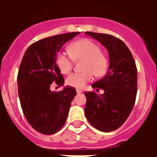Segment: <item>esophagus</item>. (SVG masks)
<instances>
[{
	"mask_svg": "<svg viewBox=\"0 0 157 157\" xmlns=\"http://www.w3.org/2000/svg\"><path fill=\"white\" fill-rule=\"evenodd\" d=\"M76 92L77 93H82V92H83V91H82V89H76Z\"/></svg>",
	"mask_w": 157,
	"mask_h": 157,
	"instance_id": "esophagus-1",
	"label": "esophagus"
}]
</instances>
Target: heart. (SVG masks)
<instances>
[{
  "instance_id": "heart-1",
  "label": "heart",
  "mask_w": 157,
  "mask_h": 157,
  "mask_svg": "<svg viewBox=\"0 0 157 157\" xmlns=\"http://www.w3.org/2000/svg\"><path fill=\"white\" fill-rule=\"evenodd\" d=\"M69 54L59 51L56 55L55 61L59 71L68 73L73 67L74 60H83L82 72H73L66 77V83L71 86L82 88L92 81V75L101 77L105 75L109 67V61L101 48L96 43L87 39H82L69 44Z\"/></svg>"
}]
</instances>
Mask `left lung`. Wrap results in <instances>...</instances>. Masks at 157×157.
<instances>
[{
	"mask_svg": "<svg viewBox=\"0 0 157 157\" xmlns=\"http://www.w3.org/2000/svg\"><path fill=\"white\" fill-rule=\"evenodd\" d=\"M97 39L109 53L108 73L93 83L96 91L86 92L85 114L91 124L102 132H111L121 126L130 114L137 93V68L131 52L121 39L114 36L86 32Z\"/></svg>",
	"mask_w": 157,
	"mask_h": 157,
	"instance_id": "1",
	"label": "left lung"
}]
</instances>
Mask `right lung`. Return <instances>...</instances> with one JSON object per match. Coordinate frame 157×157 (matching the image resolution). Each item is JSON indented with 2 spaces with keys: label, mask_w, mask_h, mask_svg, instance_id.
<instances>
[{
  "label": "right lung",
  "mask_w": 157,
  "mask_h": 157,
  "mask_svg": "<svg viewBox=\"0 0 157 157\" xmlns=\"http://www.w3.org/2000/svg\"><path fill=\"white\" fill-rule=\"evenodd\" d=\"M79 32L45 38L33 43L26 50L17 74L18 96L23 114L29 124L44 135H53L64 126L76 91L65 86L51 92L55 82L60 86L64 77L55 58L59 49Z\"/></svg>",
  "instance_id": "1"
}]
</instances>
